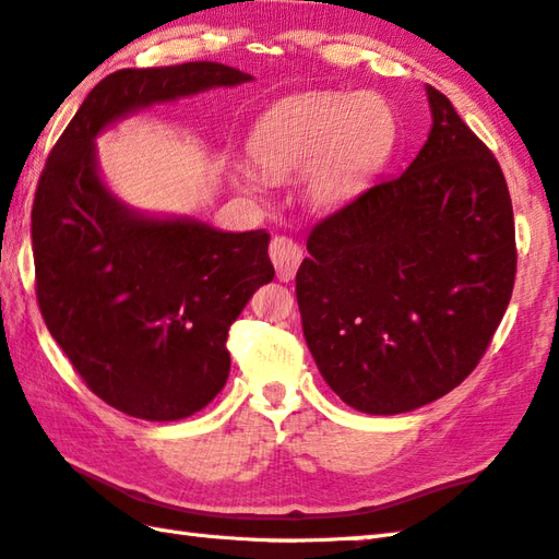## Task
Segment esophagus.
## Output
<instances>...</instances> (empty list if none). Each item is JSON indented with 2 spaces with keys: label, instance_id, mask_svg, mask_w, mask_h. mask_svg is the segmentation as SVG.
Listing matches in <instances>:
<instances>
[{
  "label": "esophagus",
  "instance_id": "34e87169",
  "mask_svg": "<svg viewBox=\"0 0 559 559\" xmlns=\"http://www.w3.org/2000/svg\"><path fill=\"white\" fill-rule=\"evenodd\" d=\"M301 258H305V254H301V248H299L295 240L285 238V235H277V238H272V242H270V260L274 264V270H277V280L280 282L295 280Z\"/></svg>",
  "mask_w": 559,
  "mask_h": 559
}]
</instances>
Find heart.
Returning a JSON list of instances; mask_svg holds the SVG:
<instances>
[{"label": "heart", "mask_w": 559, "mask_h": 559, "mask_svg": "<svg viewBox=\"0 0 559 559\" xmlns=\"http://www.w3.org/2000/svg\"><path fill=\"white\" fill-rule=\"evenodd\" d=\"M395 140V112L380 95L305 93L260 115L248 136V154L267 176L301 169L311 199L338 203L383 169ZM235 183L258 191L260 176L252 166H240Z\"/></svg>", "instance_id": "b5f03b06"}]
</instances>
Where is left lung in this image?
<instances>
[{
    "mask_svg": "<svg viewBox=\"0 0 559 559\" xmlns=\"http://www.w3.org/2000/svg\"><path fill=\"white\" fill-rule=\"evenodd\" d=\"M432 130L383 179L311 230L297 272L307 346L358 413L447 395L486 354L515 280L503 171L449 97L425 87Z\"/></svg>",
    "mask_w": 559,
    "mask_h": 559,
    "instance_id": "left-lung-1",
    "label": "left lung"
}]
</instances>
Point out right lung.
Returning <instances> with one entry per match:
<instances>
[{
  "label": "right lung",
  "instance_id": "obj_1",
  "mask_svg": "<svg viewBox=\"0 0 559 559\" xmlns=\"http://www.w3.org/2000/svg\"><path fill=\"white\" fill-rule=\"evenodd\" d=\"M250 81L213 61L107 75L38 179L32 242L44 321L85 385L130 417L174 423L221 393L228 329L274 267L264 230L132 209L105 183L95 140L154 105Z\"/></svg>",
  "mask_w": 559,
  "mask_h": 559
}]
</instances>
